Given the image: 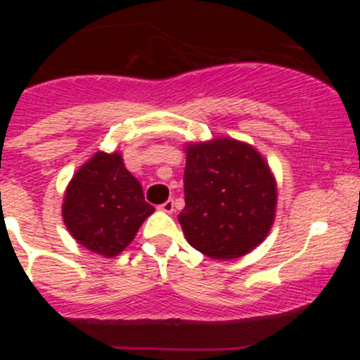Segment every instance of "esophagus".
Here are the masks:
<instances>
[{
    "instance_id": "34e87169",
    "label": "esophagus",
    "mask_w": 360,
    "mask_h": 360,
    "mask_svg": "<svg viewBox=\"0 0 360 360\" xmlns=\"http://www.w3.org/2000/svg\"><path fill=\"white\" fill-rule=\"evenodd\" d=\"M158 209L162 210V212L172 214V212H174V200H167V202H163L162 205H158Z\"/></svg>"
}]
</instances>
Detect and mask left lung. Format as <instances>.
I'll return each instance as SVG.
<instances>
[{
  "label": "left lung",
  "mask_w": 360,
  "mask_h": 360,
  "mask_svg": "<svg viewBox=\"0 0 360 360\" xmlns=\"http://www.w3.org/2000/svg\"><path fill=\"white\" fill-rule=\"evenodd\" d=\"M184 209L188 244L212 259H237L266 238L277 183L259 151L231 137L188 144Z\"/></svg>",
  "instance_id": "left-lung-1"
}]
</instances>
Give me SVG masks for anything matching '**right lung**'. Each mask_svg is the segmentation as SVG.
I'll return each mask as SVG.
<instances>
[{
	"label": "right lung",
	"mask_w": 360,
	"mask_h": 360,
	"mask_svg": "<svg viewBox=\"0 0 360 360\" xmlns=\"http://www.w3.org/2000/svg\"><path fill=\"white\" fill-rule=\"evenodd\" d=\"M153 212L143 186L116 151H97L76 170L64 193L63 217L69 233L104 257L118 256Z\"/></svg>",
	"instance_id": "1"
}]
</instances>
